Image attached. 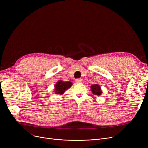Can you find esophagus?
<instances>
[{
    "mask_svg": "<svg viewBox=\"0 0 148 148\" xmlns=\"http://www.w3.org/2000/svg\"><path fill=\"white\" fill-rule=\"evenodd\" d=\"M83 81V80L82 79H75V82L77 83H82Z\"/></svg>",
    "mask_w": 148,
    "mask_h": 148,
    "instance_id": "obj_1",
    "label": "esophagus"
}]
</instances>
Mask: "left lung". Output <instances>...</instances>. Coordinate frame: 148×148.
I'll list each match as a JSON object with an SVG mask.
<instances>
[{
  "instance_id": "1",
  "label": "left lung",
  "mask_w": 148,
  "mask_h": 148,
  "mask_svg": "<svg viewBox=\"0 0 148 148\" xmlns=\"http://www.w3.org/2000/svg\"><path fill=\"white\" fill-rule=\"evenodd\" d=\"M91 90L93 94L95 95H101L102 93L101 90V88L98 84H93L91 86Z\"/></svg>"
}]
</instances>
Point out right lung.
<instances>
[{"mask_svg":"<svg viewBox=\"0 0 148 148\" xmlns=\"http://www.w3.org/2000/svg\"><path fill=\"white\" fill-rule=\"evenodd\" d=\"M72 83L70 82H62V80H59L57 82V83L54 86V92L56 94H62L67 90L68 88L71 86Z\"/></svg>","mask_w":148,"mask_h":148,"instance_id":"1","label":"right lung"}]
</instances>
